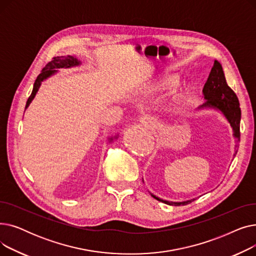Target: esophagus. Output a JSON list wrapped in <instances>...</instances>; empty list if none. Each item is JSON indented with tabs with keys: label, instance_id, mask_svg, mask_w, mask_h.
<instances>
[{
	"label": "esophagus",
	"instance_id": "34e87169",
	"mask_svg": "<svg viewBox=\"0 0 256 256\" xmlns=\"http://www.w3.org/2000/svg\"><path fill=\"white\" fill-rule=\"evenodd\" d=\"M140 124L145 128H152L154 126V119L150 116H143L140 118Z\"/></svg>",
	"mask_w": 256,
	"mask_h": 256
}]
</instances>
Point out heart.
Listing matches in <instances>:
<instances>
[{"label":"heart","instance_id":"b5f03b06","mask_svg":"<svg viewBox=\"0 0 256 256\" xmlns=\"http://www.w3.org/2000/svg\"><path fill=\"white\" fill-rule=\"evenodd\" d=\"M178 78L173 74H164L162 76H158L152 85L150 86L152 91L154 92H163L166 90H170L174 88L178 84ZM184 92V91H182Z\"/></svg>","mask_w":256,"mask_h":256}]
</instances>
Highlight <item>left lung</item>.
<instances>
[{
  "label": "left lung",
  "mask_w": 256,
  "mask_h": 256,
  "mask_svg": "<svg viewBox=\"0 0 256 256\" xmlns=\"http://www.w3.org/2000/svg\"><path fill=\"white\" fill-rule=\"evenodd\" d=\"M204 98L206 102L198 106L197 110H204V109H214L220 111L223 116L228 121V124H230L232 128V136L236 139V152L234 156L236 154L238 150V143L240 142V102L238 100L236 94L234 92V90L227 85L226 78L224 76V72L222 68V65L218 60H214V66L212 67V70L210 72V76L208 78V80L206 82L204 89ZM152 194V193H150ZM152 196L164 202L168 206H186L191 204L192 201L195 200V198L190 200L180 201V202H176V201H168L160 199V197L152 194Z\"/></svg>",
  "instance_id": "obj_1"
}]
</instances>
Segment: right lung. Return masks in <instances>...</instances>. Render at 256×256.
I'll use <instances>...</instances> for the list:
<instances>
[{"instance_id": "obj_1", "label": "right lung", "mask_w": 256, "mask_h": 256, "mask_svg": "<svg viewBox=\"0 0 256 256\" xmlns=\"http://www.w3.org/2000/svg\"><path fill=\"white\" fill-rule=\"evenodd\" d=\"M80 64V61L78 60L76 57L74 56H61V57H55L52 58V60L50 62H48L46 67H44V70L40 72V74L37 76L34 86H33V90L30 98L26 100V109L30 106V104L32 102V100H34L37 91L39 90L40 86H42V83L44 80H46V78H48L50 76H54L56 72H58L57 70L59 68H70V67H74V66H78ZM24 109V110H26ZM118 138V135L115 137H111L109 138V142H112L114 139Z\"/></svg>"}]
</instances>
